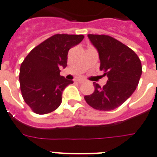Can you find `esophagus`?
I'll return each instance as SVG.
<instances>
[{
	"label": "esophagus",
	"instance_id": "esophagus-1",
	"mask_svg": "<svg viewBox=\"0 0 157 157\" xmlns=\"http://www.w3.org/2000/svg\"><path fill=\"white\" fill-rule=\"evenodd\" d=\"M78 82L79 83H81V84H82V83H85V82H86V81H84V80H79Z\"/></svg>",
	"mask_w": 157,
	"mask_h": 157
}]
</instances>
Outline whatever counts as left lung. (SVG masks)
<instances>
[{
	"instance_id": "obj_1",
	"label": "left lung",
	"mask_w": 157,
	"mask_h": 157,
	"mask_svg": "<svg viewBox=\"0 0 157 157\" xmlns=\"http://www.w3.org/2000/svg\"><path fill=\"white\" fill-rule=\"evenodd\" d=\"M99 53L100 70L108 77L101 87L93 82L95 90L85 96L88 105L99 111H111L122 105L136 89L142 67L138 56L128 46L106 35H88Z\"/></svg>"
}]
</instances>
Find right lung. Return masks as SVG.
<instances>
[{"instance_id":"1","label":"right lung","mask_w":157,"mask_h":157,"mask_svg":"<svg viewBox=\"0 0 157 157\" xmlns=\"http://www.w3.org/2000/svg\"><path fill=\"white\" fill-rule=\"evenodd\" d=\"M83 35L56 34L32 49L21 65L20 86L25 102L39 115L52 112L62 101V91L71 80L60 75L67 66L69 50L78 45Z\"/></svg>"}]
</instances>
